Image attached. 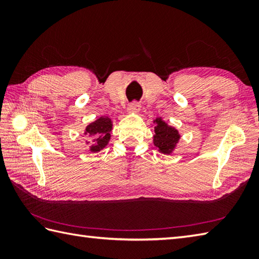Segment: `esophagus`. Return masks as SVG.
I'll return each mask as SVG.
<instances>
[{
  "instance_id": "obj_1",
  "label": "esophagus",
  "mask_w": 259,
  "mask_h": 259,
  "mask_svg": "<svg viewBox=\"0 0 259 259\" xmlns=\"http://www.w3.org/2000/svg\"><path fill=\"white\" fill-rule=\"evenodd\" d=\"M140 108H141V106H140V103H138V102H133V103L129 104V110L131 112H138Z\"/></svg>"
}]
</instances>
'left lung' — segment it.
Returning <instances> with one entry per match:
<instances>
[{
  "mask_svg": "<svg viewBox=\"0 0 259 259\" xmlns=\"http://www.w3.org/2000/svg\"><path fill=\"white\" fill-rule=\"evenodd\" d=\"M155 136H153V144L158 148L159 151L169 155L175 149L176 145L178 144L180 136L178 130L163 122L161 118L155 120Z\"/></svg>",
  "mask_w": 259,
  "mask_h": 259,
  "instance_id": "1",
  "label": "left lung"
}]
</instances>
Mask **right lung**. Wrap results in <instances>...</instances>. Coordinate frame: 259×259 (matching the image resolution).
Wrapping results in <instances>:
<instances>
[{
	"mask_svg": "<svg viewBox=\"0 0 259 259\" xmlns=\"http://www.w3.org/2000/svg\"><path fill=\"white\" fill-rule=\"evenodd\" d=\"M112 130V121L108 117H100L87 125L84 135L91 137L93 144L90 147V151L98 152L108 145L110 140V133Z\"/></svg>",
	"mask_w": 259,
	"mask_h": 259,
	"instance_id": "add662e5",
	"label": "right lung"
}]
</instances>
